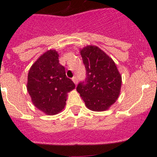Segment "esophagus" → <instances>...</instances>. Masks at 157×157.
Wrapping results in <instances>:
<instances>
[{"label": "esophagus", "instance_id": "1", "mask_svg": "<svg viewBox=\"0 0 157 157\" xmlns=\"http://www.w3.org/2000/svg\"><path fill=\"white\" fill-rule=\"evenodd\" d=\"M72 80H73V82H74L75 84L76 85V84L78 83V78L76 77V76H74V77L72 78Z\"/></svg>", "mask_w": 157, "mask_h": 157}]
</instances>
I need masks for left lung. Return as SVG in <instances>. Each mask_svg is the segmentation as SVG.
<instances>
[{"label":"left lung","instance_id":"1","mask_svg":"<svg viewBox=\"0 0 157 157\" xmlns=\"http://www.w3.org/2000/svg\"><path fill=\"white\" fill-rule=\"evenodd\" d=\"M80 52L86 77L78 84L76 90L89 109L106 110L120 95L121 75L112 58L98 47L89 45Z\"/></svg>","mask_w":157,"mask_h":157}]
</instances>
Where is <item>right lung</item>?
Instances as JSON below:
<instances>
[{
	"label": "right lung",
	"instance_id": "obj_1",
	"mask_svg": "<svg viewBox=\"0 0 157 157\" xmlns=\"http://www.w3.org/2000/svg\"><path fill=\"white\" fill-rule=\"evenodd\" d=\"M75 85L66 76L65 67L59 63V55L49 50L32 65L28 73L27 91L34 106L48 115L61 112L67 94Z\"/></svg>",
	"mask_w": 157,
	"mask_h": 157
}]
</instances>
